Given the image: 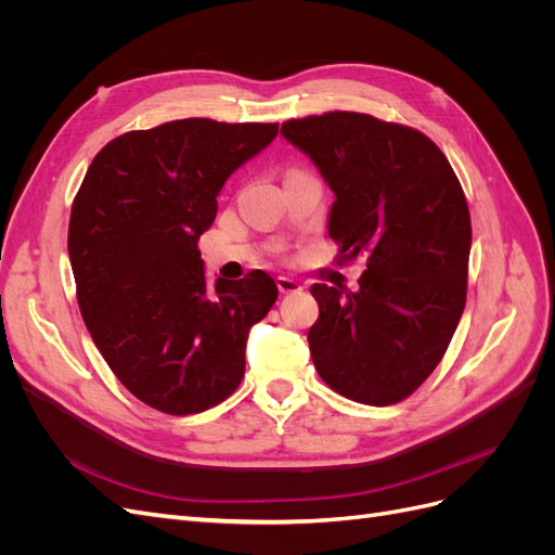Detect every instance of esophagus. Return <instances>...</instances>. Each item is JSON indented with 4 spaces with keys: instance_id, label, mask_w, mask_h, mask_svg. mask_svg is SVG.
Instances as JSON below:
<instances>
[{
    "instance_id": "1",
    "label": "esophagus",
    "mask_w": 555,
    "mask_h": 555,
    "mask_svg": "<svg viewBox=\"0 0 555 555\" xmlns=\"http://www.w3.org/2000/svg\"><path fill=\"white\" fill-rule=\"evenodd\" d=\"M278 289H280V294H298V292H304V284L289 275H278Z\"/></svg>"
}]
</instances>
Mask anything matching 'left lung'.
<instances>
[{"instance_id": "left-lung-1", "label": "left lung", "mask_w": 555, "mask_h": 555, "mask_svg": "<svg viewBox=\"0 0 555 555\" xmlns=\"http://www.w3.org/2000/svg\"><path fill=\"white\" fill-rule=\"evenodd\" d=\"M280 133L335 201L328 236L365 257L359 289L312 284L310 354L333 391L365 405L408 398L440 363L465 308L473 227L451 164L422 131L335 111Z\"/></svg>"}]
</instances>
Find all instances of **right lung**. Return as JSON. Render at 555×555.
<instances>
[{"instance_id": "obj_1", "label": "right lung", "mask_w": 555, "mask_h": 555, "mask_svg": "<svg viewBox=\"0 0 555 555\" xmlns=\"http://www.w3.org/2000/svg\"><path fill=\"white\" fill-rule=\"evenodd\" d=\"M278 137V125L190 117L129 131L99 150L69 220L80 314L115 377L166 414H196L245 375L249 328L278 298L273 278H217L198 238L229 176Z\"/></svg>"}]
</instances>
